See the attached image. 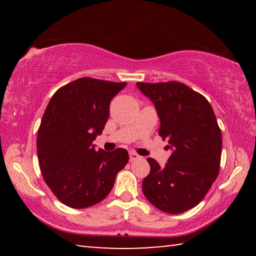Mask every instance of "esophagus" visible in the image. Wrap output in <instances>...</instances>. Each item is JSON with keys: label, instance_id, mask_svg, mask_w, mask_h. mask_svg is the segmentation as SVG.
<instances>
[{"label": "esophagus", "instance_id": "34e87169", "mask_svg": "<svg viewBox=\"0 0 256 256\" xmlns=\"http://www.w3.org/2000/svg\"><path fill=\"white\" fill-rule=\"evenodd\" d=\"M136 159H140V156L136 152H134V151H131V152H130V162H134V160Z\"/></svg>", "mask_w": 256, "mask_h": 256}]
</instances>
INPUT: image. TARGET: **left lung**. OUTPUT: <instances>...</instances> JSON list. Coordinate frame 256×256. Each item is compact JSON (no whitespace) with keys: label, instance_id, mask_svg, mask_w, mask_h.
<instances>
[{"label":"left lung","instance_id":"1","mask_svg":"<svg viewBox=\"0 0 256 256\" xmlns=\"http://www.w3.org/2000/svg\"><path fill=\"white\" fill-rule=\"evenodd\" d=\"M136 86L154 104L159 136L174 150L164 167L146 159L150 172L142 190L159 210L183 214L203 200L219 174L222 136L214 112L204 96L182 82Z\"/></svg>","mask_w":256,"mask_h":256}]
</instances>
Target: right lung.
Wrapping results in <instances>:
<instances>
[{
    "instance_id": "obj_1",
    "label": "right lung",
    "mask_w": 256,
    "mask_h": 256,
    "mask_svg": "<svg viewBox=\"0 0 256 256\" xmlns=\"http://www.w3.org/2000/svg\"><path fill=\"white\" fill-rule=\"evenodd\" d=\"M126 82L80 78L60 86L47 105L37 134L42 178L73 209L97 204L128 162V151L94 149L110 118V104Z\"/></svg>"
}]
</instances>
